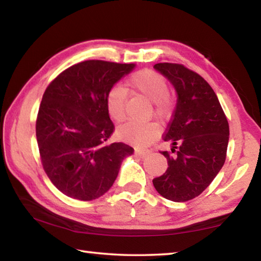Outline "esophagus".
<instances>
[{
    "label": "esophagus",
    "instance_id": "obj_1",
    "mask_svg": "<svg viewBox=\"0 0 261 261\" xmlns=\"http://www.w3.org/2000/svg\"><path fill=\"white\" fill-rule=\"evenodd\" d=\"M149 153H150L149 149H140V148L135 149V155L139 156V158H145V156L148 155Z\"/></svg>",
    "mask_w": 261,
    "mask_h": 261
}]
</instances>
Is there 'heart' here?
Listing matches in <instances>:
<instances>
[{"mask_svg":"<svg viewBox=\"0 0 261 261\" xmlns=\"http://www.w3.org/2000/svg\"><path fill=\"white\" fill-rule=\"evenodd\" d=\"M127 88L132 92L153 100L154 112L162 120L170 117L173 111V101L168 94V83L162 75L151 69H141L131 75ZM126 90L113 87L106 94V108L113 120L122 122L126 117ZM159 135V125L155 122H129L117 129V136L125 141L139 146L151 143Z\"/></svg>","mask_w":261,"mask_h":261,"instance_id":"obj_1","label":"heart"}]
</instances>
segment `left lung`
<instances>
[{"label":"left lung","mask_w":261,"mask_h":261,"mask_svg":"<svg viewBox=\"0 0 261 261\" xmlns=\"http://www.w3.org/2000/svg\"><path fill=\"white\" fill-rule=\"evenodd\" d=\"M154 68L173 84L178 101L163 135V140L172 144L171 151H161L168 169L153 179V185L167 200L186 202L203 193L224 165L228 121L217 94L201 75L181 64L161 63Z\"/></svg>","instance_id":"8db88e82"}]
</instances>
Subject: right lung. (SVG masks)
Instances as JSON below:
<instances>
[{"label": "right lung", "instance_id": "obj_1", "mask_svg": "<svg viewBox=\"0 0 261 261\" xmlns=\"http://www.w3.org/2000/svg\"><path fill=\"white\" fill-rule=\"evenodd\" d=\"M134 64L85 60L61 72L45 89L36 117V139L46 176L75 200L102 196L121 163L135 149L108 143L115 126L106 94Z\"/></svg>", "mask_w": 261, "mask_h": 261}]
</instances>
